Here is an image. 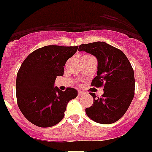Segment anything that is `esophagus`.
<instances>
[{
  "label": "esophagus",
  "instance_id": "1",
  "mask_svg": "<svg viewBox=\"0 0 152 152\" xmlns=\"http://www.w3.org/2000/svg\"><path fill=\"white\" fill-rule=\"evenodd\" d=\"M83 94V92H82V91H80V90L78 91V96H81Z\"/></svg>",
  "mask_w": 152,
  "mask_h": 152
}]
</instances>
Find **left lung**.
<instances>
[{
	"label": "left lung",
	"mask_w": 152,
	"mask_h": 152,
	"mask_svg": "<svg viewBox=\"0 0 152 152\" xmlns=\"http://www.w3.org/2000/svg\"><path fill=\"white\" fill-rule=\"evenodd\" d=\"M79 51H86L98 60L97 76L91 86H104V94L90 92L93 104L86 108L89 118L100 124H112L126 113L134 96V69L125 53L104 42L82 44Z\"/></svg>",
	"instance_id": "8db88e82"
}]
</instances>
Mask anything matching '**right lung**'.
Returning <instances> with one entry per match:
<instances>
[{
    "label": "right lung",
    "instance_id": "right-lung-1",
    "mask_svg": "<svg viewBox=\"0 0 152 152\" xmlns=\"http://www.w3.org/2000/svg\"><path fill=\"white\" fill-rule=\"evenodd\" d=\"M78 46L48 45L37 49L21 64L16 77V98L20 110L29 122L41 128L57 125L63 118L69 101L77 91L54 86L66 61Z\"/></svg>",
    "mask_w": 152,
    "mask_h": 152
}]
</instances>
